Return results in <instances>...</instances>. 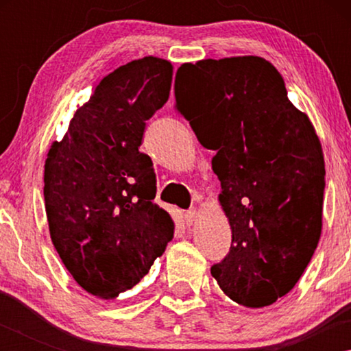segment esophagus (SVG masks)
<instances>
[{
    "instance_id": "1",
    "label": "esophagus",
    "mask_w": 351,
    "mask_h": 351,
    "mask_svg": "<svg viewBox=\"0 0 351 351\" xmlns=\"http://www.w3.org/2000/svg\"><path fill=\"white\" fill-rule=\"evenodd\" d=\"M197 218H198V212L195 209L187 210L186 213H184V219H186L187 226H192L195 221H197Z\"/></svg>"
}]
</instances>
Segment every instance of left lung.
Returning a JSON list of instances; mask_svg holds the SVG:
<instances>
[{"instance_id":"left-lung-1","label":"left lung","mask_w":351,"mask_h":351,"mask_svg":"<svg viewBox=\"0 0 351 351\" xmlns=\"http://www.w3.org/2000/svg\"><path fill=\"white\" fill-rule=\"evenodd\" d=\"M175 99L199 144L217 152L212 170L232 243L212 276L237 304L272 305L304 274L322 232L316 130L274 64L257 56L181 64Z\"/></svg>"}]
</instances>
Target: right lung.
<instances>
[{
  "instance_id": "right-lung-1",
  "label": "right lung",
  "mask_w": 351,
  "mask_h": 351,
  "mask_svg": "<svg viewBox=\"0 0 351 351\" xmlns=\"http://www.w3.org/2000/svg\"><path fill=\"white\" fill-rule=\"evenodd\" d=\"M173 66L144 57L104 77L45 162V207L58 255L88 293L116 299L141 282L173 239L153 203L156 175L139 147L169 100Z\"/></svg>"
}]
</instances>
